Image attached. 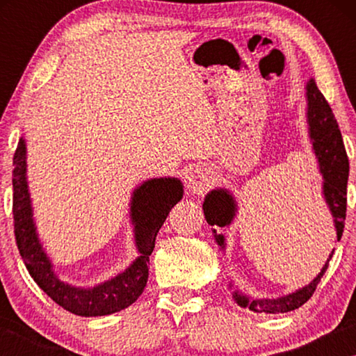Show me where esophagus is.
<instances>
[{
	"label": "esophagus",
	"instance_id": "34e87169",
	"mask_svg": "<svg viewBox=\"0 0 356 356\" xmlns=\"http://www.w3.org/2000/svg\"><path fill=\"white\" fill-rule=\"evenodd\" d=\"M210 184H212V176H210V171H207L206 168H196L193 170L188 176V191L193 193V195L201 196L209 190Z\"/></svg>",
	"mask_w": 356,
	"mask_h": 356
}]
</instances>
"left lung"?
Listing matches in <instances>:
<instances>
[{
	"mask_svg": "<svg viewBox=\"0 0 356 356\" xmlns=\"http://www.w3.org/2000/svg\"><path fill=\"white\" fill-rule=\"evenodd\" d=\"M306 99H308V125H309V138L312 141V149H314L316 159L318 161V170L322 172L323 186L322 193L325 202L330 207L331 216H333L336 238L339 242L344 232V220L347 210V180H348V159L342 141V135L337 125L333 111L328 102L325 100L323 94L318 91L314 80H309L306 84ZM204 216L210 226L225 227L229 226L236 216L237 202L234 196L225 188L212 190L206 196L202 204ZM213 236L216 243L221 248H225V236L216 234L213 229ZM334 237V234H333ZM333 252L325 262L323 268L321 270L314 280L308 286L298 289L289 295L280 298H254L251 300L246 295L240 292H234V300L242 306V308H250L254 312H265V314H280V312H289L300 308L308 301L316 287L321 282L322 276L328 268L330 259L333 257Z\"/></svg>",
	"mask_w": 356,
	"mask_h": 356,
	"instance_id": "8db88e82",
	"label": "left lung"
}]
</instances>
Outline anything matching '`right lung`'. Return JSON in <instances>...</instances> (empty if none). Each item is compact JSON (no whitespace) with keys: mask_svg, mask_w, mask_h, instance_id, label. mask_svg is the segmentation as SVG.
<instances>
[{"mask_svg":"<svg viewBox=\"0 0 356 356\" xmlns=\"http://www.w3.org/2000/svg\"><path fill=\"white\" fill-rule=\"evenodd\" d=\"M12 186L15 240L29 275L55 303L83 317L113 314L135 303L146 287L149 256L154 251L156 234L170 210L184 196V185L177 177L150 179L138 186L130 201V218L135 225V242L140 256L124 273L95 287L84 289L59 281L39 242L26 182V146L23 138L14 155Z\"/></svg>","mask_w":356,"mask_h":356,"instance_id":"right-lung-1","label":"right lung"}]
</instances>
